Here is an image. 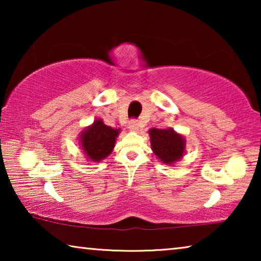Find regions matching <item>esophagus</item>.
Segmentation results:
<instances>
[{
	"label": "esophagus",
	"mask_w": 261,
	"mask_h": 261,
	"mask_svg": "<svg viewBox=\"0 0 261 261\" xmlns=\"http://www.w3.org/2000/svg\"><path fill=\"white\" fill-rule=\"evenodd\" d=\"M129 129H130V131H132V132H137L139 130V124H138V122L137 121H131L130 123H129Z\"/></svg>",
	"instance_id": "esophagus-1"
}]
</instances>
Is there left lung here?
<instances>
[{
    "label": "left lung",
    "instance_id": "left-lung-1",
    "mask_svg": "<svg viewBox=\"0 0 261 261\" xmlns=\"http://www.w3.org/2000/svg\"><path fill=\"white\" fill-rule=\"evenodd\" d=\"M148 135L151 139L152 151L162 163L173 166L183 158L187 141L173 127H167V129L152 127L148 130Z\"/></svg>",
    "mask_w": 261,
    "mask_h": 261
}]
</instances>
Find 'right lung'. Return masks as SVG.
<instances>
[{
    "label": "right lung",
    "instance_id": "obj_1",
    "mask_svg": "<svg viewBox=\"0 0 261 261\" xmlns=\"http://www.w3.org/2000/svg\"><path fill=\"white\" fill-rule=\"evenodd\" d=\"M121 129L106 125L101 118L84 129L78 138L79 148L85 154L87 161L100 162L113 152Z\"/></svg>",
    "mask_w": 261,
    "mask_h": 261
}]
</instances>
